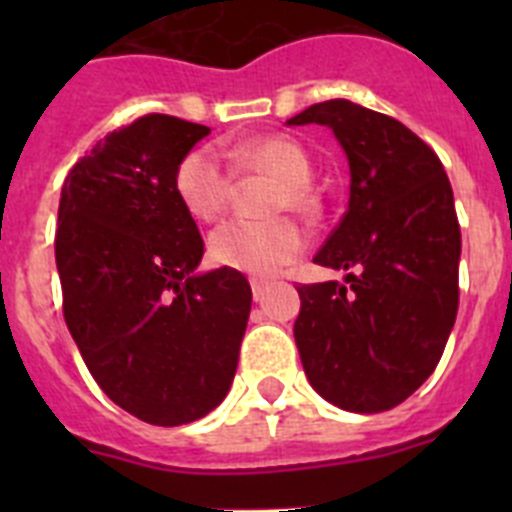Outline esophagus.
<instances>
[{
    "mask_svg": "<svg viewBox=\"0 0 512 512\" xmlns=\"http://www.w3.org/2000/svg\"><path fill=\"white\" fill-rule=\"evenodd\" d=\"M251 292H253V300H256V302L264 300L266 282H261V279H253V282H251Z\"/></svg>",
    "mask_w": 512,
    "mask_h": 512,
    "instance_id": "esophagus-1",
    "label": "esophagus"
}]
</instances>
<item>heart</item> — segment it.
Segmentation results:
<instances>
[{
	"mask_svg": "<svg viewBox=\"0 0 512 512\" xmlns=\"http://www.w3.org/2000/svg\"><path fill=\"white\" fill-rule=\"evenodd\" d=\"M230 166L238 176H266V220H228L210 233L207 253L217 266L251 277H271L289 266L305 248L300 228L279 212L310 217L318 212L312 192V161L302 143L289 135H261L230 151ZM233 171L212 148H194L174 171L176 197L192 217L210 223L225 212L233 194Z\"/></svg>",
	"mask_w": 512,
	"mask_h": 512,
	"instance_id": "b5f03b06",
	"label": "heart"
}]
</instances>
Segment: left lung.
<instances>
[{"instance_id": "8db88e82", "label": "left lung", "mask_w": 512, "mask_h": 512, "mask_svg": "<svg viewBox=\"0 0 512 512\" xmlns=\"http://www.w3.org/2000/svg\"><path fill=\"white\" fill-rule=\"evenodd\" d=\"M289 125H328L348 156L351 197L315 264L346 284H300L295 341L310 384L351 413L408 400L443 356L459 310L461 230L454 192L425 140L348 99Z\"/></svg>"}]
</instances>
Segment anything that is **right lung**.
<instances>
[{"label":"right lung","mask_w":512,"mask_h":512,"mask_svg":"<svg viewBox=\"0 0 512 512\" xmlns=\"http://www.w3.org/2000/svg\"><path fill=\"white\" fill-rule=\"evenodd\" d=\"M207 133L143 115L104 135L61 189L63 318L104 395L151 425L192 423L223 402L251 312L241 271L192 274L205 241L174 171Z\"/></svg>","instance_id":"1"}]
</instances>
